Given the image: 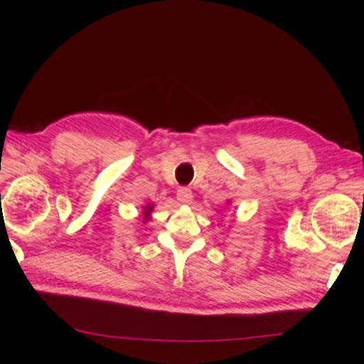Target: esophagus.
Here are the masks:
<instances>
[{
    "mask_svg": "<svg viewBox=\"0 0 364 364\" xmlns=\"http://www.w3.org/2000/svg\"><path fill=\"white\" fill-rule=\"evenodd\" d=\"M192 191L189 188H180L176 191V200L183 205H189L192 202Z\"/></svg>",
    "mask_w": 364,
    "mask_h": 364,
    "instance_id": "esophagus-1",
    "label": "esophagus"
}]
</instances>
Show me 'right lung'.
I'll list each match as a JSON object with an SVG mask.
<instances>
[{"mask_svg":"<svg viewBox=\"0 0 364 364\" xmlns=\"http://www.w3.org/2000/svg\"><path fill=\"white\" fill-rule=\"evenodd\" d=\"M150 211H151V206H146V208H145V211H144V213H145V219L149 218V213H150Z\"/></svg>","mask_w":364,"mask_h":364,"instance_id":"right-lung-1","label":"right lung"}]
</instances>
